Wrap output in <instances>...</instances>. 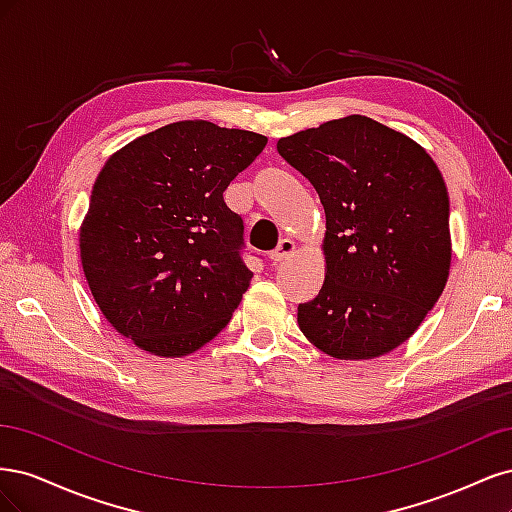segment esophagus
I'll return each instance as SVG.
<instances>
[{"label": "esophagus", "instance_id": "esophagus-1", "mask_svg": "<svg viewBox=\"0 0 512 512\" xmlns=\"http://www.w3.org/2000/svg\"><path fill=\"white\" fill-rule=\"evenodd\" d=\"M294 256V243L290 239H282L280 245L275 247V250L269 254V258L275 262H284V260H290Z\"/></svg>", "mask_w": 512, "mask_h": 512}]
</instances>
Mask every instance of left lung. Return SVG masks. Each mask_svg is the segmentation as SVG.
I'll use <instances>...</instances> for the list:
<instances>
[{
    "instance_id": "8db88e82",
    "label": "left lung",
    "mask_w": 512,
    "mask_h": 512,
    "mask_svg": "<svg viewBox=\"0 0 512 512\" xmlns=\"http://www.w3.org/2000/svg\"><path fill=\"white\" fill-rule=\"evenodd\" d=\"M314 185L327 218L324 284L299 305L324 354L367 361L406 342L451 271L448 192L429 153L380 121L348 115L277 141Z\"/></svg>"
}]
</instances>
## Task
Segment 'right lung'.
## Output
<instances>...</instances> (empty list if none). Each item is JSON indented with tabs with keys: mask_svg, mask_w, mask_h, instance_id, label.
Segmentation results:
<instances>
[{
	"mask_svg": "<svg viewBox=\"0 0 512 512\" xmlns=\"http://www.w3.org/2000/svg\"><path fill=\"white\" fill-rule=\"evenodd\" d=\"M267 136L205 119L138 136L102 166L81 224L91 294L115 331L179 359L218 335L250 288L243 220L224 190Z\"/></svg>",
	"mask_w": 512,
	"mask_h": 512,
	"instance_id": "right-lung-1",
	"label": "right lung"
}]
</instances>
